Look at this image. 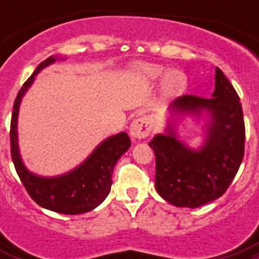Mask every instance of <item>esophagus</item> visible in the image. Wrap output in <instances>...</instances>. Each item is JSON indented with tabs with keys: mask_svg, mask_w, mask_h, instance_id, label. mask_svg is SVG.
Here are the masks:
<instances>
[{
	"mask_svg": "<svg viewBox=\"0 0 259 259\" xmlns=\"http://www.w3.org/2000/svg\"><path fill=\"white\" fill-rule=\"evenodd\" d=\"M152 119L149 117H140L134 119L130 125V136L136 140H142L148 137L152 132Z\"/></svg>",
	"mask_w": 259,
	"mask_h": 259,
	"instance_id": "obj_1",
	"label": "esophagus"
}]
</instances>
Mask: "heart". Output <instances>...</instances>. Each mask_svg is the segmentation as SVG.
<instances>
[{
  "label": "heart",
  "mask_w": 259,
  "mask_h": 259,
  "mask_svg": "<svg viewBox=\"0 0 259 259\" xmlns=\"http://www.w3.org/2000/svg\"><path fill=\"white\" fill-rule=\"evenodd\" d=\"M134 72L146 86H154L161 80V94L166 99H176L183 95L188 84L187 75L179 68H170L166 71L162 66L140 63L134 67Z\"/></svg>",
  "instance_id": "heart-1"
}]
</instances>
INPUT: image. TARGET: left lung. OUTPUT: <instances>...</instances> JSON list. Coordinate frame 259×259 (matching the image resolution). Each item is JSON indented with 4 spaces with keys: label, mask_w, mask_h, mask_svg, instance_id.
Returning a JSON list of instances; mask_svg holds the SVG:
<instances>
[{
    "label": "left lung",
    "mask_w": 259,
    "mask_h": 259,
    "mask_svg": "<svg viewBox=\"0 0 259 259\" xmlns=\"http://www.w3.org/2000/svg\"><path fill=\"white\" fill-rule=\"evenodd\" d=\"M165 132L149 142L156 156V189L176 207L196 208L221 197L237 175L245 153V122L237 91L219 68L211 98L183 95L168 107ZM185 116L205 119L203 144L191 148L180 140Z\"/></svg>",
    "instance_id": "obj_1"
}]
</instances>
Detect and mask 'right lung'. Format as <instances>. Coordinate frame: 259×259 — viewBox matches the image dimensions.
Instances as JSON below:
<instances>
[{"label":"right lung","instance_id":"obj_1","mask_svg":"<svg viewBox=\"0 0 259 259\" xmlns=\"http://www.w3.org/2000/svg\"><path fill=\"white\" fill-rule=\"evenodd\" d=\"M62 60L58 56H50L40 63L30 78L18 91L13 105L10 122V150L12 160L29 196L42 208L55 212L76 215L89 212L101 204L111 188L114 166L121 156L130 148V138L125 132L106 138L91 152L89 157L76 168L59 176H40L30 172L22 161L18 148V111L22 98L33 84L36 75L46 67Z\"/></svg>","mask_w":259,"mask_h":259}]
</instances>
